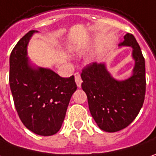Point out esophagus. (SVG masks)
<instances>
[{
  "instance_id": "esophagus-1",
  "label": "esophagus",
  "mask_w": 156,
  "mask_h": 156,
  "mask_svg": "<svg viewBox=\"0 0 156 156\" xmlns=\"http://www.w3.org/2000/svg\"><path fill=\"white\" fill-rule=\"evenodd\" d=\"M74 77H75V82L77 83V86L78 88H80L81 87V84H82V79H81V76H80V74L78 73H76L74 74Z\"/></svg>"
}]
</instances>
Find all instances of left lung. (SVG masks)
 Returning a JSON list of instances; mask_svg holds the SVG:
<instances>
[{"instance_id":"obj_1","label":"left lung","mask_w":156,"mask_h":156,"mask_svg":"<svg viewBox=\"0 0 156 156\" xmlns=\"http://www.w3.org/2000/svg\"><path fill=\"white\" fill-rule=\"evenodd\" d=\"M119 47L132 48L135 65L130 78L117 80L105 63L94 62L83 69L82 89L86 93L89 108L100 129L107 132L122 130L131 124L144 101L145 60L132 34L126 33Z\"/></svg>"}]
</instances>
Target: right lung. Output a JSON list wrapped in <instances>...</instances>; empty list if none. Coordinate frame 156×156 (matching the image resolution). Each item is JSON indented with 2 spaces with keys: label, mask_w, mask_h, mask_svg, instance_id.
Wrapping results in <instances>:
<instances>
[{
  "label": "right lung",
  "mask_w": 156,
  "mask_h": 156,
  "mask_svg": "<svg viewBox=\"0 0 156 156\" xmlns=\"http://www.w3.org/2000/svg\"><path fill=\"white\" fill-rule=\"evenodd\" d=\"M20 39L10 55L9 83L17 113L30 131L51 136L60 131L70 99L77 90L74 76L61 78L48 68L30 63L27 46L34 33Z\"/></svg>",
  "instance_id": "1"
}]
</instances>
